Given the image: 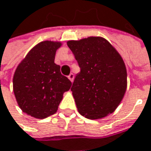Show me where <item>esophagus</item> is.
<instances>
[{
    "mask_svg": "<svg viewBox=\"0 0 151 151\" xmlns=\"http://www.w3.org/2000/svg\"><path fill=\"white\" fill-rule=\"evenodd\" d=\"M74 77H75V76H74V74H73V73H70V74L69 75V76H68V78L70 80L71 82H73V81H74Z\"/></svg>",
    "mask_w": 151,
    "mask_h": 151,
    "instance_id": "1",
    "label": "esophagus"
}]
</instances>
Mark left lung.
Listing matches in <instances>:
<instances>
[{"instance_id":"1","label":"left lung","mask_w":151,"mask_h":151,"mask_svg":"<svg viewBox=\"0 0 151 151\" xmlns=\"http://www.w3.org/2000/svg\"><path fill=\"white\" fill-rule=\"evenodd\" d=\"M67 45L81 69L71 87L78 111L88 119L112 113L127 89V70L122 57L102 37L70 41Z\"/></svg>"}]
</instances>
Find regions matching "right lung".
Masks as SVG:
<instances>
[{
    "mask_svg": "<svg viewBox=\"0 0 151 151\" xmlns=\"http://www.w3.org/2000/svg\"><path fill=\"white\" fill-rule=\"evenodd\" d=\"M60 42L46 41L30 50L19 64L13 76V92L21 109L43 119L55 114L71 81L54 63Z\"/></svg>",
    "mask_w": 151,
    "mask_h": 151,
    "instance_id": "obj_1",
    "label": "right lung"
}]
</instances>
